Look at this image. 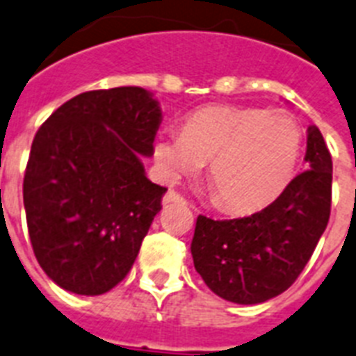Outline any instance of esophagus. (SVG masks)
I'll use <instances>...</instances> for the list:
<instances>
[{"label": "esophagus", "mask_w": 356, "mask_h": 356, "mask_svg": "<svg viewBox=\"0 0 356 356\" xmlns=\"http://www.w3.org/2000/svg\"><path fill=\"white\" fill-rule=\"evenodd\" d=\"M170 203H186V199H184L179 192H175V190H170V192H166V195L163 197V204Z\"/></svg>", "instance_id": "esophagus-1"}]
</instances>
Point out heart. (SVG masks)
I'll return each mask as SVG.
<instances>
[{
	"instance_id": "1",
	"label": "heart",
	"mask_w": 356,
	"mask_h": 356,
	"mask_svg": "<svg viewBox=\"0 0 356 356\" xmlns=\"http://www.w3.org/2000/svg\"><path fill=\"white\" fill-rule=\"evenodd\" d=\"M302 131L283 109L208 106L184 118L181 133L155 144L168 179L201 170L210 161L208 184L227 212H250L276 199L293 175Z\"/></svg>"
}]
</instances>
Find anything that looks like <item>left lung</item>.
<instances>
[{"instance_id": "8db88e82", "label": "left lung", "mask_w": 356, "mask_h": 356, "mask_svg": "<svg viewBox=\"0 0 356 356\" xmlns=\"http://www.w3.org/2000/svg\"><path fill=\"white\" fill-rule=\"evenodd\" d=\"M305 163L309 170L248 218L199 216L190 248L195 270L212 293L254 305L287 291L302 274L331 213L333 161L316 126L307 129Z\"/></svg>"}]
</instances>
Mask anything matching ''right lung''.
<instances>
[{"label": "right lung", "mask_w": 356, "mask_h": 356, "mask_svg": "<svg viewBox=\"0 0 356 356\" xmlns=\"http://www.w3.org/2000/svg\"><path fill=\"white\" fill-rule=\"evenodd\" d=\"M161 120L152 93L128 86L76 95L36 131L23 179L29 238L69 293H108L133 267L166 192L140 161Z\"/></svg>", "instance_id": "obj_1"}]
</instances>
